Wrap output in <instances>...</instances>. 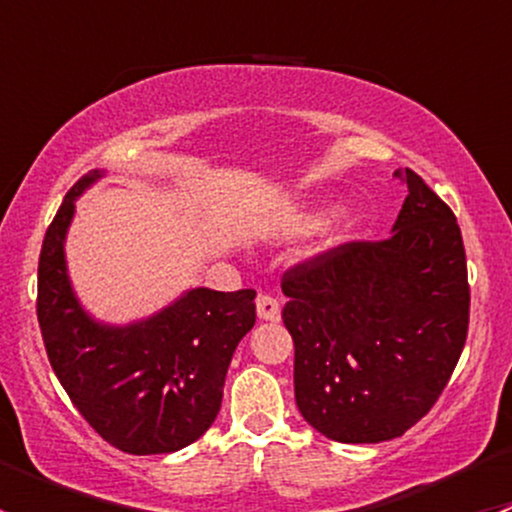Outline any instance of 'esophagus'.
Segmentation results:
<instances>
[{"label": "esophagus", "instance_id": "obj_1", "mask_svg": "<svg viewBox=\"0 0 512 512\" xmlns=\"http://www.w3.org/2000/svg\"><path fill=\"white\" fill-rule=\"evenodd\" d=\"M257 317L262 322H277L280 319V302L275 297H270V294H260L257 297Z\"/></svg>", "mask_w": 512, "mask_h": 512}]
</instances>
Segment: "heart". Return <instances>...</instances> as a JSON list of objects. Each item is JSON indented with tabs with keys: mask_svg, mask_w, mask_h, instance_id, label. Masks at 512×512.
<instances>
[{
	"mask_svg": "<svg viewBox=\"0 0 512 512\" xmlns=\"http://www.w3.org/2000/svg\"><path fill=\"white\" fill-rule=\"evenodd\" d=\"M324 218H327V210L317 208V210H309V213H304L302 218H299V227L302 230H314V227H319L324 223ZM342 223L344 225H352V218H349L347 213L342 215Z\"/></svg>",
	"mask_w": 512,
	"mask_h": 512,
	"instance_id": "heart-1",
	"label": "heart"
}]
</instances>
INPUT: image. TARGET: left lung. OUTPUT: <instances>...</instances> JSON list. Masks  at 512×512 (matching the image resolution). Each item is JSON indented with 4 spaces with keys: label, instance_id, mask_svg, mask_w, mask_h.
Segmentation results:
<instances>
[{
    "label": "left lung",
    "instance_id": "1",
    "mask_svg": "<svg viewBox=\"0 0 512 512\" xmlns=\"http://www.w3.org/2000/svg\"><path fill=\"white\" fill-rule=\"evenodd\" d=\"M394 230L344 242L282 277L299 414L339 443L409 431L446 389L468 334L466 250L453 210L421 175Z\"/></svg>",
    "mask_w": 512,
    "mask_h": 512
}]
</instances>
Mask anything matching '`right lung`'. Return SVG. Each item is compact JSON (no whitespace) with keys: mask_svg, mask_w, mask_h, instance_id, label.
Returning <instances> with one entry per match:
<instances>
[{"mask_svg":"<svg viewBox=\"0 0 512 512\" xmlns=\"http://www.w3.org/2000/svg\"><path fill=\"white\" fill-rule=\"evenodd\" d=\"M101 175H84L46 230L36 297L41 337L61 386L103 441L133 456L173 453L213 426L232 354L255 327V289L195 287L141 322H96L71 287L64 240L76 198Z\"/></svg>","mask_w":512,"mask_h":512,"instance_id":"obj_1","label":"right lung"}]
</instances>
